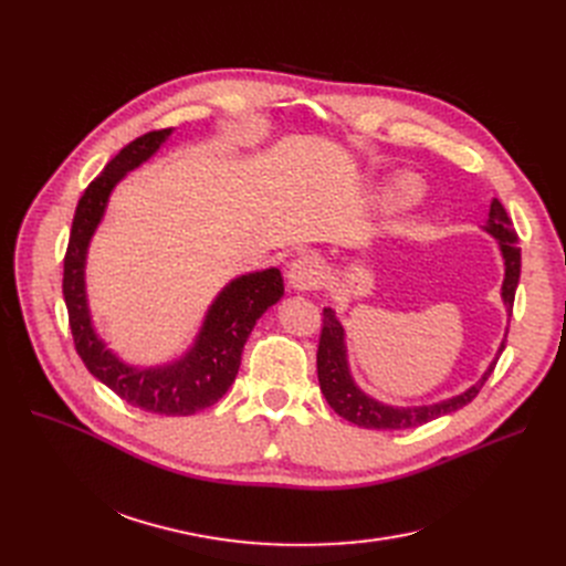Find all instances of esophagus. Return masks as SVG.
<instances>
[{"label": "esophagus", "instance_id": "esophagus-1", "mask_svg": "<svg viewBox=\"0 0 566 566\" xmlns=\"http://www.w3.org/2000/svg\"><path fill=\"white\" fill-rule=\"evenodd\" d=\"M322 279H325V266H322L319 258L315 255H302L290 264L287 281L294 290L300 292H311L322 285Z\"/></svg>", "mask_w": 566, "mask_h": 566}]
</instances>
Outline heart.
<instances>
[{"mask_svg": "<svg viewBox=\"0 0 566 566\" xmlns=\"http://www.w3.org/2000/svg\"><path fill=\"white\" fill-rule=\"evenodd\" d=\"M385 198H387V202H391V205H408V202H412V200L419 198V186H417L412 179H406V177L396 179L394 184L387 186Z\"/></svg>", "mask_w": 566, "mask_h": 566, "instance_id": "heart-1", "label": "heart"}]
</instances>
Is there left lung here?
<instances>
[{
    "label": "left lung",
    "mask_w": 566,
    "mask_h": 566,
    "mask_svg": "<svg viewBox=\"0 0 566 566\" xmlns=\"http://www.w3.org/2000/svg\"><path fill=\"white\" fill-rule=\"evenodd\" d=\"M491 237L497 239L500 253L504 260V281H502V302L506 306V313L511 315V308H514V297H516V287L521 279V249H518V234L514 230V223L506 217V211L502 202L495 198L491 202L489 211V221L483 226ZM322 334H319V345H317V380L319 389L325 394L327 402L336 415L347 419L349 423L361 426V428H375V430H406V428H417L421 423L433 421L442 415H451L455 410H461L463 406L479 394L491 378V373L502 355L506 336L502 338L497 355L486 368V373L481 375V380L472 385L470 389L461 391L459 396H451L447 400L433 402V406H415V408H394L385 406V402L370 398L364 394L355 380L349 375L347 366V349H345V329L338 322L336 313L332 308L322 311ZM509 334V329H506Z\"/></svg>",
    "instance_id": "8db88e82"
}]
</instances>
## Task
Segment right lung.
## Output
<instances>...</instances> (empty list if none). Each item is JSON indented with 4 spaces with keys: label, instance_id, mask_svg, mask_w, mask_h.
Listing matches in <instances>:
<instances>
[{
    "label": "right lung",
    "instance_id": "1",
    "mask_svg": "<svg viewBox=\"0 0 566 566\" xmlns=\"http://www.w3.org/2000/svg\"><path fill=\"white\" fill-rule=\"evenodd\" d=\"M170 133L172 128L149 130L128 143L85 188L71 226L62 290L75 349L94 378L133 408L166 417H186L213 406L230 389L255 322L283 297V276L272 266L230 281L211 302L193 347L172 364L151 368L130 366L111 347H105L94 329L85 290L90 241L103 219L113 188L126 172L151 158L170 138Z\"/></svg>",
    "mask_w": 566,
    "mask_h": 566
}]
</instances>
